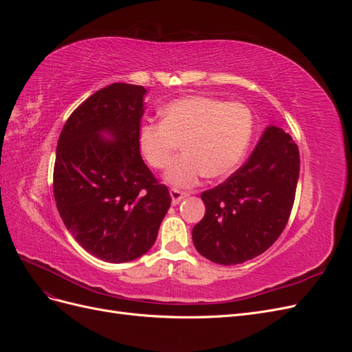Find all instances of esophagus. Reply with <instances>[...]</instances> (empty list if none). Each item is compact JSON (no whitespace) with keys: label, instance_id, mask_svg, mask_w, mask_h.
Returning a JSON list of instances; mask_svg holds the SVG:
<instances>
[{"label":"esophagus","instance_id":"obj_1","mask_svg":"<svg viewBox=\"0 0 352 352\" xmlns=\"http://www.w3.org/2000/svg\"><path fill=\"white\" fill-rule=\"evenodd\" d=\"M170 197H172V204L173 206H176V204H179L180 201H182L184 198H186V197H189V192H182V190H179V189H170Z\"/></svg>","mask_w":352,"mask_h":352}]
</instances>
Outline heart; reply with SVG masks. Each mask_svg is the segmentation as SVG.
Wrapping results in <instances>:
<instances>
[{
  "mask_svg": "<svg viewBox=\"0 0 352 352\" xmlns=\"http://www.w3.org/2000/svg\"><path fill=\"white\" fill-rule=\"evenodd\" d=\"M162 123H144L138 145L151 167L172 163L182 144L185 154L167 170L166 180L180 188L195 185L202 176L225 177L238 167L254 132L248 105L189 95L168 102Z\"/></svg>",
  "mask_w": 352,
  "mask_h": 352,
  "instance_id": "heart-1",
  "label": "heart"
}]
</instances>
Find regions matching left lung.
Instances as JSON below:
<instances>
[{
	"label": "left lung",
	"instance_id": "8db88e82",
	"mask_svg": "<svg viewBox=\"0 0 352 352\" xmlns=\"http://www.w3.org/2000/svg\"><path fill=\"white\" fill-rule=\"evenodd\" d=\"M298 177L300 151L291 135L265 127L247 163L201 194L206 216L192 229L197 251L233 265L269 250L289 220Z\"/></svg>",
	"mask_w": 352,
	"mask_h": 352
}]
</instances>
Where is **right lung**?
<instances>
[{
  "label": "right lung",
  "mask_w": 352,
  "mask_h": 352,
  "mask_svg": "<svg viewBox=\"0 0 352 352\" xmlns=\"http://www.w3.org/2000/svg\"><path fill=\"white\" fill-rule=\"evenodd\" d=\"M145 94L140 85H109L70 114L58 138L54 198L63 223L109 263L148 252L172 202L138 145Z\"/></svg>",
  "instance_id": "1"
}]
</instances>
